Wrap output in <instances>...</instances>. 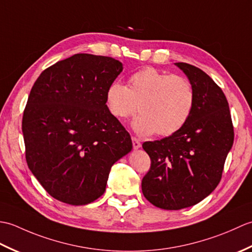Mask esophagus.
Returning a JSON list of instances; mask_svg holds the SVG:
<instances>
[{
  "instance_id": "esophagus-1",
  "label": "esophagus",
  "mask_w": 252,
  "mask_h": 252,
  "mask_svg": "<svg viewBox=\"0 0 252 252\" xmlns=\"http://www.w3.org/2000/svg\"><path fill=\"white\" fill-rule=\"evenodd\" d=\"M132 143H133V148L134 149H138V148H141V142L137 140L136 137H132Z\"/></svg>"
}]
</instances>
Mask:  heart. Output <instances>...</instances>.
Masks as SVG:
<instances>
[{
	"label": "heart",
	"instance_id": "obj_1",
	"mask_svg": "<svg viewBox=\"0 0 252 252\" xmlns=\"http://www.w3.org/2000/svg\"><path fill=\"white\" fill-rule=\"evenodd\" d=\"M106 104L110 114L119 120L132 116L138 105L141 115L132 121L133 130L142 136L156 132L169 136L180 131L189 119L195 92L186 78L146 67L131 74L129 87L112 82L106 91Z\"/></svg>",
	"mask_w": 252,
	"mask_h": 252
}]
</instances>
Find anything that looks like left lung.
<instances>
[{
  "mask_svg": "<svg viewBox=\"0 0 252 252\" xmlns=\"http://www.w3.org/2000/svg\"><path fill=\"white\" fill-rule=\"evenodd\" d=\"M192 85L195 104L189 119L174 134L145 142L152 164L142 180V191L154 206L180 210L205 199L220 183L234 129L221 88L186 63H175Z\"/></svg>",
  "mask_w": 252,
  "mask_h": 252,
  "instance_id": "obj_1",
  "label": "left lung"
}]
</instances>
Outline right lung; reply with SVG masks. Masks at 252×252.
Here are the masks:
<instances>
[{"instance_id":"add662e5","label":"right lung","mask_w":252,"mask_h":252,"mask_svg":"<svg viewBox=\"0 0 252 252\" xmlns=\"http://www.w3.org/2000/svg\"><path fill=\"white\" fill-rule=\"evenodd\" d=\"M122 70L115 58L76 54L45 69L32 87L23 117L26 160L55 199L93 202L112 164L132 151L130 134L106 105Z\"/></svg>"}]
</instances>
